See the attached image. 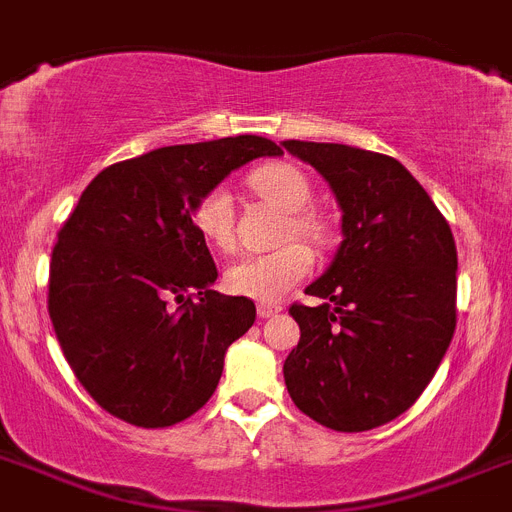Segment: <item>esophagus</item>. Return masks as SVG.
Instances as JSON below:
<instances>
[{
    "instance_id": "obj_1",
    "label": "esophagus",
    "mask_w": 512,
    "mask_h": 512,
    "mask_svg": "<svg viewBox=\"0 0 512 512\" xmlns=\"http://www.w3.org/2000/svg\"><path fill=\"white\" fill-rule=\"evenodd\" d=\"M279 310H282V305L277 303H259V318H272L277 316Z\"/></svg>"
}]
</instances>
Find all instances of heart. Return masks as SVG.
<instances>
[{"mask_svg":"<svg viewBox=\"0 0 512 512\" xmlns=\"http://www.w3.org/2000/svg\"><path fill=\"white\" fill-rule=\"evenodd\" d=\"M253 191L290 214L292 233L308 240H323V225L308 212L313 189L303 170L290 163L261 165L251 173ZM194 225L217 248L233 246V196L225 186H214L199 199L194 209ZM313 253L303 243H287L269 253H251L235 261L225 274L227 290L243 298L274 303L285 298L292 287L310 272Z\"/></svg>","mask_w":512,"mask_h":512,"instance_id":"1","label":"heart"}]
</instances>
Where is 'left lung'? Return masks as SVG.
Masks as SVG:
<instances>
[{"instance_id": "obj_1", "label": "left lung", "mask_w": 512, "mask_h": 512, "mask_svg": "<svg viewBox=\"0 0 512 512\" xmlns=\"http://www.w3.org/2000/svg\"><path fill=\"white\" fill-rule=\"evenodd\" d=\"M342 209V243L292 305L300 342L285 383L300 412L336 432L404 414L443 362L456 331V240L417 178L388 155L287 139Z\"/></svg>"}]
</instances>
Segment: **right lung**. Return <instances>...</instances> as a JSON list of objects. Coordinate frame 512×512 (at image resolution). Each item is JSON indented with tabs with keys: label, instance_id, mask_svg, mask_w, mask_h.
Returning a JSON list of instances; mask_svg holds the SVG:
<instances>
[{
	"label": "right lung",
	"instance_id": "right-lung-1",
	"mask_svg": "<svg viewBox=\"0 0 512 512\" xmlns=\"http://www.w3.org/2000/svg\"><path fill=\"white\" fill-rule=\"evenodd\" d=\"M272 139L240 134L160 147L100 170L59 230L48 316L69 368L113 417L170 427L220 383L256 305L212 290L217 266L194 209Z\"/></svg>",
	"mask_w": 512,
	"mask_h": 512
}]
</instances>
